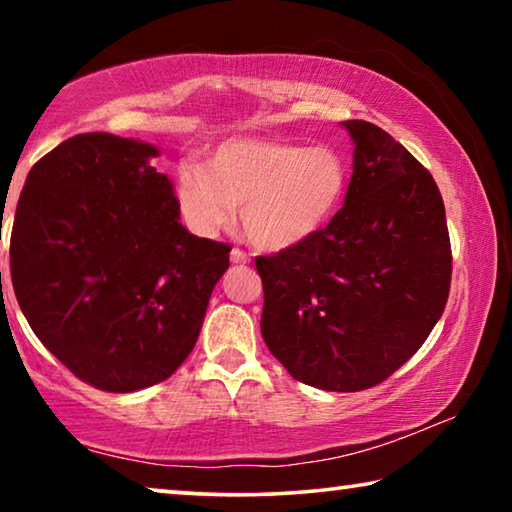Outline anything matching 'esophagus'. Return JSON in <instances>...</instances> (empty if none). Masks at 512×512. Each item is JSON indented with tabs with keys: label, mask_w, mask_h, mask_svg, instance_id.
<instances>
[{
	"label": "esophagus",
	"mask_w": 512,
	"mask_h": 512,
	"mask_svg": "<svg viewBox=\"0 0 512 512\" xmlns=\"http://www.w3.org/2000/svg\"><path fill=\"white\" fill-rule=\"evenodd\" d=\"M230 262H232V264H248L250 257L244 253V250L232 248V250H230Z\"/></svg>",
	"instance_id": "esophagus-1"
}]
</instances>
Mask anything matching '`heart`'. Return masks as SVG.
<instances>
[{"label":"heart","mask_w":512,"mask_h":512,"mask_svg":"<svg viewBox=\"0 0 512 512\" xmlns=\"http://www.w3.org/2000/svg\"><path fill=\"white\" fill-rule=\"evenodd\" d=\"M350 187V164L334 146L235 137L205 164L176 171L173 201L196 237H214L235 216L257 248L282 253L325 230Z\"/></svg>","instance_id":"b5f03b06"}]
</instances>
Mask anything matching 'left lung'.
<instances>
[{"mask_svg": "<svg viewBox=\"0 0 512 512\" xmlns=\"http://www.w3.org/2000/svg\"><path fill=\"white\" fill-rule=\"evenodd\" d=\"M343 207L298 248L257 257L262 336L293 379L354 393L404 366L443 316L452 282L431 173L379 126L350 119Z\"/></svg>", "mask_w": 512, "mask_h": 512, "instance_id": "left-lung-1", "label": "left lung"}]
</instances>
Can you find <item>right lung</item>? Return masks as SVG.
<instances>
[{
	"instance_id": "right-lung-1",
	"label": "right lung",
	"mask_w": 512,
	"mask_h": 512,
	"mask_svg": "<svg viewBox=\"0 0 512 512\" xmlns=\"http://www.w3.org/2000/svg\"><path fill=\"white\" fill-rule=\"evenodd\" d=\"M160 149L69 137L33 164L11 232V280L42 345L76 377L133 393L178 370L201 334L230 248L194 237Z\"/></svg>"
}]
</instances>
